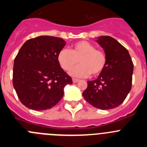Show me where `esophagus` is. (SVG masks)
<instances>
[{
	"label": "esophagus",
	"instance_id": "1",
	"mask_svg": "<svg viewBox=\"0 0 147 147\" xmlns=\"http://www.w3.org/2000/svg\"><path fill=\"white\" fill-rule=\"evenodd\" d=\"M79 81H80V80H78V79H75V78L73 79V82L74 83H77Z\"/></svg>",
	"mask_w": 147,
	"mask_h": 147
}]
</instances>
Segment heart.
Instances as JSON below:
<instances>
[{
    "instance_id": "obj_1",
    "label": "heart",
    "mask_w": 147,
    "mask_h": 147,
    "mask_svg": "<svg viewBox=\"0 0 147 147\" xmlns=\"http://www.w3.org/2000/svg\"><path fill=\"white\" fill-rule=\"evenodd\" d=\"M59 65L66 71H71L78 64L80 65L71 71L76 77H85L90 74L96 76L102 74L107 64V57L102 51L96 49L93 44L87 41H80L73 45L71 50L64 49L58 54Z\"/></svg>"
}]
</instances>
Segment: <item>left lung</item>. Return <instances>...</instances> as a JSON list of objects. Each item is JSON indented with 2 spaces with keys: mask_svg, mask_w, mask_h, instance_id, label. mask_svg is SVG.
I'll use <instances>...</instances> for the list:
<instances>
[{
  "mask_svg": "<svg viewBox=\"0 0 147 147\" xmlns=\"http://www.w3.org/2000/svg\"><path fill=\"white\" fill-rule=\"evenodd\" d=\"M96 42L105 51L107 64L96 80L88 81L82 95L94 107L110 110L119 107L130 91L133 63L127 49L113 37L101 36Z\"/></svg>",
  "mask_w": 147,
  "mask_h": 147,
  "instance_id": "1",
  "label": "left lung"
}]
</instances>
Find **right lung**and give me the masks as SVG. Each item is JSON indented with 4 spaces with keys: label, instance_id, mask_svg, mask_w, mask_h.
<instances>
[{
    "label": "right lung",
    "instance_id": "right-lung-1",
    "mask_svg": "<svg viewBox=\"0 0 147 147\" xmlns=\"http://www.w3.org/2000/svg\"><path fill=\"white\" fill-rule=\"evenodd\" d=\"M65 41L52 36H40L27 40L14 61L13 86L23 105L34 110L55 106L72 79L58 62V54Z\"/></svg>",
    "mask_w": 147,
    "mask_h": 147
}]
</instances>
